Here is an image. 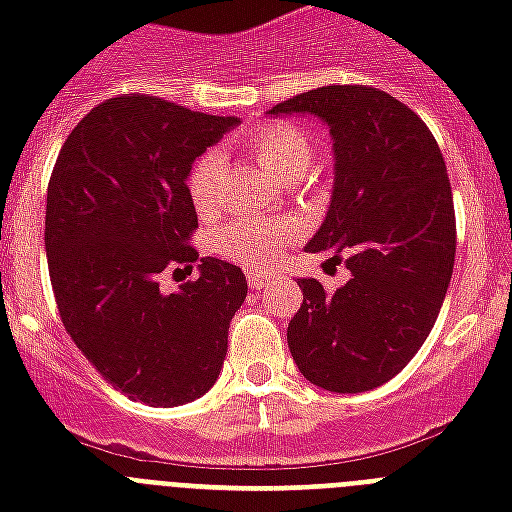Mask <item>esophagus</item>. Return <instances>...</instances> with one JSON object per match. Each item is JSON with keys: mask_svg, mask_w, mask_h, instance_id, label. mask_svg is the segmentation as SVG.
Here are the masks:
<instances>
[{"mask_svg": "<svg viewBox=\"0 0 512 512\" xmlns=\"http://www.w3.org/2000/svg\"><path fill=\"white\" fill-rule=\"evenodd\" d=\"M247 281H249V287L252 289H263L268 281H271V273H265V271H249L247 273Z\"/></svg>", "mask_w": 512, "mask_h": 512, "instance_id": "1", "label": "esophagus"}]
</instances>
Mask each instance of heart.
Here are the masks:
<instances>
[{
    "label": "heart",
    "mask_w": 512,
    "mask_h": 512,
    "mask_svg": "<svg viewBox=\"0 0 512 512\" xmlns=\"http://www.w3.org/2000/svg\"><path fill=\"white\" fill-rule=\"evenodd\" d=\"M247 148L265 170L279 180H297L308 172L313 162V140L292 122H271L257 127L244 138ZM223 175V156L217 151H207L193 162L185 191L193 209L201 217L217 212L220 193L217 183ZM295 225L273 223V220H255V217H236L223 228H217L212 247L217 255L228 257L233 263L249 265V268H265L271 265L279 252L295 239Z\"/></svg>",
    "instance_id": "1"
}]
</instances>
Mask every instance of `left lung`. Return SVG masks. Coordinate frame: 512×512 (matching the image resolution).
<instances>
[{
    "label": "left lung",
    "mask_w": 512,
    "mask_h": 512,
    "mask_svg": "<svg viewBox=\"0 0 512 512\" xmlns=\"http://www.w3.org/2000/svg\"><path fill=\"white\" fill-rule=\"evenodd\" d=\"M268 114H313L335 148V191L308 252L342 263L345 287L297 279L287 342L305 380L364 393L404 369L444 305L457 252L452 185L428 124L366 84L300 92Z\"/></svg>",
    "instance_id": "1"
}]
</instances>
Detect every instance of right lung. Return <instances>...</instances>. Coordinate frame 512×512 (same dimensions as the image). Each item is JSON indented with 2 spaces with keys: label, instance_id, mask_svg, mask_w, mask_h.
<instances>
[{
  "label": "right lung",
  "instance_id": "1",
  "mask_svg": "<svg viewBox=\"0 0 512 512\" xmlns=\"http://www.w3.org/2000/svg\"><path fill=\"white\" fill-rule=\"evenodd\" d=\"M233 116L154 95H119L76 124L47 185L44 249L60 321L103 380L132 401L177 406L215 385L239 265L201 257L199 276L164 295V271H193L199 228L185 180Z\"/></svg>",
  "mask_w": 512,
  "mask_h": 512
}]
</instances>
